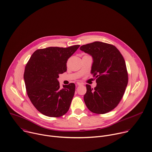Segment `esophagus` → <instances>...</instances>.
Masks as SVG:
<instances>
[{"label": "esophagus", "instance_id": "34e87169", "mask_svg": "<svg viewBox=\"0 0 152 152\" xmlns=\"http://www.w3.org/2000/svg\"><path fill=\"white\" fill-rule=\"evenodd\" d=\"M77 85L78 86H80V85H83V83H81V82H77Z\"/></svg>", "mask_w": 152, "mask_h": 152}]
</instances>
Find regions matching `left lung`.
I'll list each match as a JSON object with an SVG mask.
<instances>
[{"mask_svg":"<svg viewBox=\"0 0 152 152\" xmlns=\"http://www.w3.org/2000/svg\"><path fill=\"white\" fill-rule=\"evenodd\" d=\"M80 50L93 57L91 73L96 78L97 83L94 88L86 85L83 99L86 107L98 114L112 111L120 103L128 83L122 55L115 46L100 41L83 45Z\"/></svg>","mask_w":152,"mask_h":152,"instance_id":"obj_1","label":"left lung"}]
</instances>
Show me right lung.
I'll return each mask as SVG.
<instances>
[{
	"label": "right lung",
	"instance_id": "add662e5",
	"mask_svg": "<svg viewBox=\"0 0 152 152\" xmlns=\"http://www.w3.org/2000/svg\"><path fill=\"white\" fill-rule=\"evenodd\" d=\"M79 46L38 49L26 64L24 80L27 94L36 109L43 115L59 117L69 111L75 85H65L61 89L58 78L59 74L67 71L68 59Z\"/></svg>",
	"mask_w": 152,
	"mask_h": 152
}]
</instances>
